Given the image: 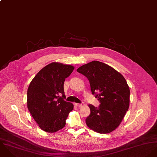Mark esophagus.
<instances>
[{
    "instance_id": "esophagus-1",
    "label": "esophagus",
    "mask_w": 157,
    "mask_h": 157,
    "mask_svg": "<svg viewBox=\"0 0 157 157\" xmlns=\"http://www.w3.org/2000/svg\"><path fill=\"white\" fill-rule=\"evenodd\" d=\"M74 105H76V106H78V107H80V106L82 105V104H79V103H74Z\"/></svg>"
}]
</instances>
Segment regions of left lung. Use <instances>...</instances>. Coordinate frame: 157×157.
I'll return each instance as SVG.
<instances>
[{
	"label": "left lung",
	"mask_w": 157,
	"mask_h": 157,
	"mask_svg": "<svg viewBox=\"0 0 157 157\" xmlns=\"http://www.w3.org/2000/svg\"><path fill=\"white\" fill-rule=\"evenodd\" d=\"M77 71L87 78L92 94L100 102L89 104L87 126L99 133H108L120 124L128 109L130 89L124 76L107 64L97 61L82 65Z\"/></svg>",
	"instance_id": "1"
}]
</instances>
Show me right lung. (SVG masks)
<instances>
[{
  "instance_id": "1",
  "label": "right lung",
  "mask_w": 157,
  "mask_h": 157,
  "mask_svg": "<svg viewBox=\"0 0 157 157\" xmlns=\"http://www.w3.org/2000/svg\"><path fill=\"white\" fill-rule=\"evenodd\" d=\"M74 67L52 63L41 69L33 79L27 90L29 112L45 132H56L65 125L73 104L64 101L63 83Z\"/></svg>"
}]
</instances>
